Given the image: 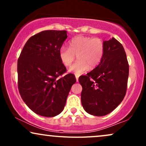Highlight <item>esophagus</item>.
I'll return each instance as SVG.
<instances>
[{
	"instance_id": "1",
	"label": "esophagus",
	"mask_w": 146,
	"mask_h": 146,
	"mask_svg": "<svg viewBox=\"0 0 146 146\" xmlns=\"http://www.w3.org/2000/svg\"><path fill=\"white\" fill-rule=\"evenodd\" d=\"M75 78H76V81H77V82H78V79H79V76H77V75H76V76H75Z\"/></svg>"
}]
</instances>
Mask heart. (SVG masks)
Returning a JSON list of instances; mask_svg holds the SVG:
<instances>
[{
	"label": "heart",
	"instance_id": "1",
	"mask_svg": "<svg viewBox=\"0 0 146 146\" xmlns=\"http://www.w3.org/2000/svg\"><path fill=\"white\" fill-rule=\"evenodd\" d=\"M104 53V44L99 38L78 36L69 42V48L62 46L59 50V58L64 66L68 67L78 56L79 61L70 67L68 71L77 76L101 62Z\"/></svg>",
	"mask_w": 146,
	"mask_h": 146
}]
</instances>
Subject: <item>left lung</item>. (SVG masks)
<instances>
[{"mask_svg": "<svg viewBox=\"0 0 146 146\" xmlns=\"http://www.w3.org/2000/svg\"><path fill=\"white\" fill-rule=\"evenodd\" d=\"M103 42L101 62L79 78L84 109L95 116H104L115 110L124 98L128 85L129 65L123 46L114 38Z\"/></svg>", "mask_w": 146, "mask_h": 146, "instance_id": "left-lung-1", "label": "left lung"}]
</instances>
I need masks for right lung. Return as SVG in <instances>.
<instances>
[{
	"instance_id": "1",
	"label": "right lung",
	"mask_w": 146,
	"mask_h": 146,
	"mask_svg": "<svg viewBox=\"0 0 146 146\" xmlns=\"http://www.w3.org/2000/svg\"><path fill=\"white\" fill-rule=\"evenodd\" d=\"M67 38L66 31L46 30L28 40L18 60V86L24 102L43 117L62 111L72 85L76 82L59 58V50Z\"/></svg>"
}]
</instances>
